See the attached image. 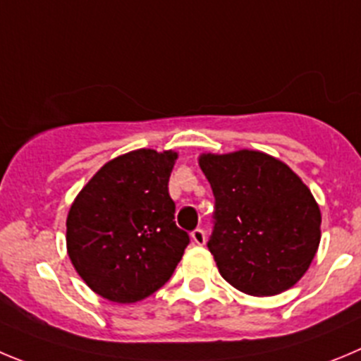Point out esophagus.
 Masks as SVG:
<instances>
[{
    "label": "esophagus",
    "mask_w": 361,
    "mask_h": 361,
    "mask_svg": "<svg viewBox=\"0 0 361 361\" xmlns=\"http://www.w3.org/2000/svg\"><path fill=\"white\" fill-rule=\"evenodd\" d=\"M192 242L197 245H204V242H207V233H204L203 228H197V230L192 231Z\"/></svg>",
    "instance_id": "esophagus-1"
}]
</instances>
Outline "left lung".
Instances as JSON below:
<instances>
[{
  "label": "left lung",
  "mask_w": 361,
  "mask_h": 361,
  "mask_svg": "<svg viewBox=\"0 0 361 361\" xmlns=\"http://www.w3.org/2000/svg\"><path fill=\"white\" fill-rule=\"evenodd\" d=\"M200 167L214 190L208 249L222 278L258 298L294 287L321 242V210L310 188L262 151L204 153Z\"/></svg>",
  "instance_id": "8db88e82"
}]
</instances>
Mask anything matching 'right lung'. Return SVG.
Masks as SVG:
<instances>
[{"label": "right lung", "instance_id": "1", "mask_svg": "<svg viewBox=\"0 0 361 361\" xmlns=\"http://www.w3.org/2000/svg\"><path fill=\"white\" fill-rule=\"evenodd\" d=\"M178 153L137 149L90 178L67 214V255L101 298L137 302L169 281L188 245L174 222L169 176Z\"/></svg>", "mask_w": 361, "mask_h": 361}]
</instances>
